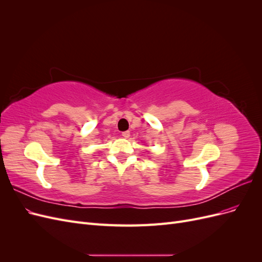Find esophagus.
I'll return each instance as SVG.
<instances>
[{"label": "esophagus", "mask_w": 262, "mask_h": 262, "mask_svg": "<svg viewBox=\"0 0 262 262\" xmlns=\"http://www.w3.org/2000/svg\"><path fill=\"white\" fill-rule=\"evenodd\" d=\"M121 136L124 138V139H128L130 137V131H124L121 133Z\"/></svg>", "instance_id": "esophagus-1"}]
</instances>
